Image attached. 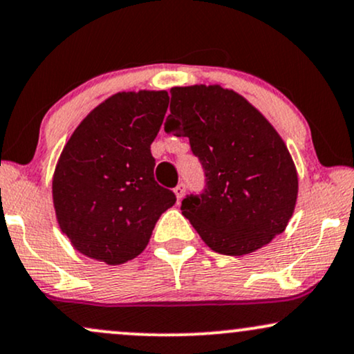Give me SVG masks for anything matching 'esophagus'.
I'll list each match as a JSON object with an SVG mask.
<instances>
[{
    "mask_svg": "<svg viewBox=\"0 0 354 354\" xmlns=\"http://www.w3.org/2000/svg\"><path fill=\"white\" fill-rule=\"evenodd\" d=\"M174 194H176L178 203H180L181 199H183V196H185V186H183V185H178L176 188H174Z\"/></svg>",
    "mask_w": 354,
    "mask_h": 354,
    "instance_id": "obj_1",
    "label": "esophagus"
}]
</instances>
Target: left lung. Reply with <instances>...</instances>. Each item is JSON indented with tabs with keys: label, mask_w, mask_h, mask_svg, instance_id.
Returning a JSON list of instances; mask_svg holds the SVG:
<instances>
[{
	"label": "left lung",
	"mask_w": 354,
	"mask_h": 354,
	"mask_svg": "<svg viewBox=\"0 0 354 354\" xmlns=\"http://www.w3.org/2000/svg\"><path fill=\"white\" fill-rule=\"evenodd\" d=\"M165 130L188 136L206 173L183 216L209 249L245 255L282 234L295 211L299 174L272 123L241 93L221 85L171 87Z\"/></svg>",
	"instance_id": "8db88e82"
}]
</instances>
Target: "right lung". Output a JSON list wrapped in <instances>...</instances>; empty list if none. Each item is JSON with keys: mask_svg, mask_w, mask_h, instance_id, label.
Here are the masks:
<instances>
[{"mask_svg": "<svg viewBox=\"0 0 354 354\" xmlns=\"http://www.w3.org/2000/svg\"><path fill=\"white\" fill-rule=\"evenodd\" d=\"M168 102L166 91L113 93L62 148L53 174L55 219L80 254L109 266L131 261L176 203L156 185L150 151Z\"/></svg>", "mask_w": 354, "mask_h": 354, "instance_id": "obj_1", "label": "right lung"}]
</instances>
